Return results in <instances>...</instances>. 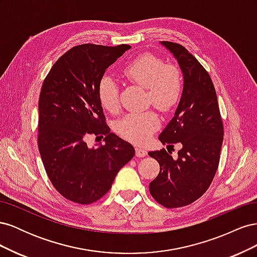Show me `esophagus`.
Returning a JSON list of instances; mask_svg holds the SVG:
<instances>
[{"mask_svg":"<svg viewBox=\"0 0 257 257\" xmlns=\"http://www.w3.org/2000/svg\"><path fill=\"white\" fill-rule=\"evenodd\" d=\"M135 151H136V157L138 158H144L147 155V150L142 147H136Z\"/></svg>","mask_w":257,"mask_h":257,"instance_id":"34e87169","label":"esophagus"}]
</instances>
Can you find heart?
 <instances>
[{"label":"heart","instance_id":"heart-1","mask_svg":"<svg viewBox=\"0 0 257 257\" xmlns=\"http://www.w3.org/2000/svg\"><path fill=\"white\" fill-rule=\"evenodd\" d=\"M122 74L147 89V102L161 111H169L179 103L182 94V78L179 69L165 64L161 58L143 53L132 60L122 69ZM100 105L114 112L119 108V87L110 76L100 78L97 87ZM159 116L152 110L131 112L116 124V131L124 139L134 144H144L159 127Z\"/></svg>","mask_w":257,"mask_h":257}]
</instances>
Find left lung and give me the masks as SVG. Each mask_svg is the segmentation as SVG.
<instances>
[{
	"instance_id": "1",
	"label": "left lung",
	"mask_w": 257,
	"mask_h": 257,
	"mask_svg": "<svg viewBox=\"0 0 257 257\" xmlns=\"http://www.w3.org/2000/svg\"><path fill=\"white\" fill-rule=\"evenodd\" d=\"M183 73V91L174 118L162 132V144H180L178 159L165 149L148 154L160 164L150 182L151 196L166 208L192 204L211 184L220 163L224 127L211 77L182 45L162 42Z\"/></svg>"
}]
</instances>
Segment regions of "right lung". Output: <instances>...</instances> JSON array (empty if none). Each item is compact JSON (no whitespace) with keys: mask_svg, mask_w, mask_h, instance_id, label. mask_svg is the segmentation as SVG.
Listing matches in <instances>:
<instances>
[{"mask_svg":"<svg viewBox=\"0 0 257 257\" xmlns=\"http://www.w3.org/2000/svg\"><path fill=\"white\" fill-rule=\"evenodd\" d=\"M131 48L75 46L53 64L38 102V150L52 185L62 196L90 205L110 190L119 170L133 159V146L105 122L97 87L106 69ZM104 135L105 145L89 148L85 138Z\"/></svg>","mask_w":257,"mask_h":257,"instance_id":"right-lung-1","label":"right lung"}]
</instances>
